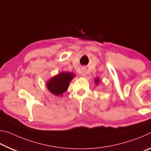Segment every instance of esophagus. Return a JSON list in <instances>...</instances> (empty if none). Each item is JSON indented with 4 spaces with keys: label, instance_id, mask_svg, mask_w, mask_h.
Masks as SVG:
<instances>
[{
    "label": "esophagus",
    "instance_id": "obj_1",
    "mask_svg": "<svg viewBox=\"0 0 151 151\" xmlns=\"http://www.w3.org/2000/svg\"><path fill=\"white\" fill-rule=\"evenodd\" d=\"M81 75H83V76H86V68H82Z\"/></svg>",
    "mask_w": 151,
    "mask_h": 151
}]
</instances>
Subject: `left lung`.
Wrapping results in <instances>:
<instances>
[{
    "mask_svg": "<svg viewBox=\"0 0 151 151\" xmlns=\"http://www.w3.org/2000/svg\"><path fill=\"white\" fill-rule=\"evenodd\" d=\"M101 81L100 79H99V78H96L95 79H94V83L96 84V85H98L99 83H100Z\"/></svg>",
    "mask_w": 151,
    "mask_h": 151,
    "instance_id": "obj_1",
    "label": "left lung"
}]
</instances>
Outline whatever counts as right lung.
I'll list each match as a JSON object with an SVG mask.
<instances>
[{
    "label": "right lung",
    "mask_w": 151,
    "mask_h": 151,
    "mask_svg": "<svg viewBox=\"0 0 151 151\" xmlns=\"http://www.w3.org/2000/svg\"><path fill=\"white\" fill-rule=\"evenodd\" d=\"M75 76V73L62 71L50 78L46 83V86L48 91L54 95L62 96L67 91L70 81Z\"/></svg>",
    "instance_id": "right-lung-1"
}]
</instances>
